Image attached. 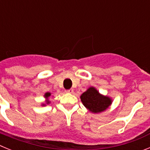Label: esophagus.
Listing matches in <instances>:
<instances>
[{
  "label": "esophagus",
  "mask_w": 150,
  "mask_h": 150,
  "mask_svg": "<svg viewBox=\"0 0 150 150\" xmlns=\"http://www.w3.org/2000/svg\"><path fill=\"white\" fill-rule=\"evenodd\" d=\"M65 92H66V93L71 94V93H73V92H74V89H72V88H70V89L65 90Z\"/></svg>",
  "instance_id": "1"
}]
</instances>
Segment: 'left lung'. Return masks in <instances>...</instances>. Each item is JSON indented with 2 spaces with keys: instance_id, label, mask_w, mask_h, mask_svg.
Here are the masks:
<instances>
[{
  "instance_id": "8db88e82",
  "label": "left lung",
  "mask_w": 150,
  "mask_h": 150,
  "mask_svg": "<svg viewBox=\"0 0 150 150\" xmlns=\"http://www.w3.org/2000/svg\"><path fill=\"white\" fill-rule=\"evenodd\" d=\"M81 101L87 109L92 112H100L105 110L112 104L109 97L100 95L94 87H90L80 96Z\"/></svg>"
}]
</instances>
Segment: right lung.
I'll return each instance as SVG.
<instances>
[{
	"instance_id": "obj_1",
	"label": "right lung",
	"mask_w": 150,
	"mask_h": 150,
	"mask_svg": "<svg viewBox=\"0 0 150 150\" xmlns=\"http://www.w3.org/2000/svg\"><path fill=\"white\" fill-rule=\"evenodd\" d=\"M50 95H51V93H50V92H46V93L45 94V95H44V97H45V98H46V104H50V100H48V99H49V97H50ZM43 105L44 106L45 104H43Z\"/></svg>"
}]
</instances>
